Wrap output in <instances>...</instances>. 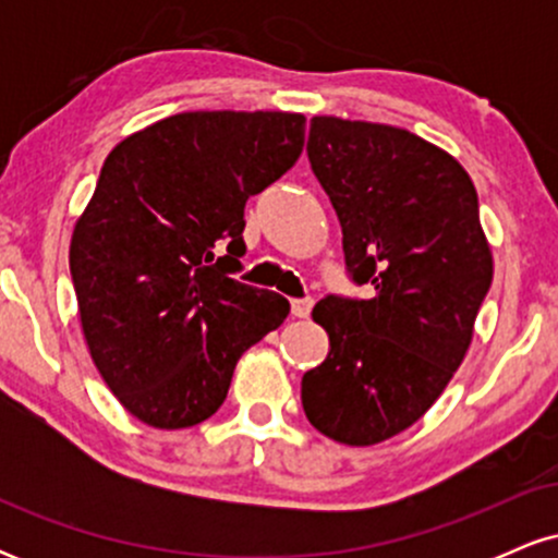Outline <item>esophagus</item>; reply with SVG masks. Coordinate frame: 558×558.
I'll return each instance as SVG.
<instances>
[{"label":"esophagus","mask_w":558,"mask_h":558,"mask_svg":"<svg viewBox=\"0 0 558 558\" xmlns=\"http://www.w3.org/2000/svg\"><path fill=\"white\" fill-rule=\"evenodd\" d=\"M310 312H312V301L310 299H293L291 301V315L293 317L304 319V317H310Z\"/></svg>","instance_id":"obj_1"}]
</instances>
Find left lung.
Masks as SVG:
<instances>
[{"instance_id":"8db88e82","label":"left lung","mask_w":558,"mask_h":558,"mask_svg":"<svg viewBox=\"0 0 558 558\" xmlns=\"http://www.w3.org/2000/svg\"><path fill=\"white\" fill-rule=\"evenodd\" d=\"M312 170L343 230L345 265L373 299L328 296L312 319L328 356L301 380L304 414L345 446H375L438 401L493 280L472 178L403 128L312 118Z\"/></svg>"}]
</instances>
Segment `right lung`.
I'll return each mask as SVG.
<instances>
[{
	"label": "right lung",
	"instance_id": "obj_1",
	"mask_svg": "<svg viewBox=\"0 0 558 558\" xmlns=\"http://www.w3.org/2000/svg\"><path fill=\"white\" fill-rule=\"evenodd\" d=\"M299 112H181L107 155L70 239L88 354L133 417L159 430L209 420L243 351L288 317L275 291L228 278L243 207L304 149ZM229 254L214 259V248Z\"/></svg>",
	"mask_w": 558,
	"mask_h": 558
}]
</instances>
